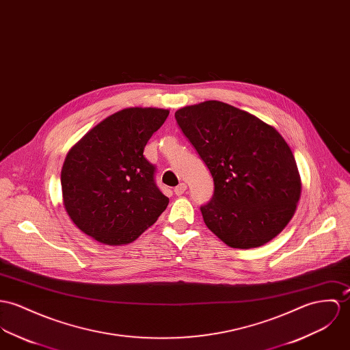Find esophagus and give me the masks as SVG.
<instances>
[{"label":"esophagus","mask_w":350,"mask_h":350,"mask_svg":"<svg viewBox=\"0 0 350 350\" xmlns=\"http://www.w3.org/2000/svg\"><path fill=\"white\" fill-rule=\"evenodd\" d=\"M187 190V186L185 185V183H179L175 189H174V192L178 195V196H180V195H183L185 192Z\"/></svg>","instance_id":"34e87169"}]
</instances>
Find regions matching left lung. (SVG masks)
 Instances as JSON below:
<instances>
[{
    "instance_id": "8db88e82",
    "label": "left lung",
    "mask_w": 350,
    "mask_h": 350,
    "mask_svg": "<svg viewBox=\"0 0 350 350\" xmlns=\"http://www.w3.org/2000/svg\"><path fill=\"white\" fill-rule=\"evenodd\" d=\"M175 118L214 179V195L200 207L206 226L234 249L275 238L293 218L302 189L282 135L218 100L183 107Z\"/></svg>"
}]
</instances>
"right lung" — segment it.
Returning <instances> with one entry per match:
<instances>
[{
  "label": "right lung",
  "instance_id": "obj_1",
  "mask_svg": "<svg viewBox=\"0 0 350 350\" xmlns=\"http://www.w3.org/2000/svg\"><path fill=\"white\" fill-rule=\"evenodd\" d=\"M170 111L129 107L105 118L68 151L63 204L73 224L108 246L128 245L158 221L168 198L154 182L144 147Z\"/></svg>",
  "mask_w": 350,
  "mask_h": 350
}]
</instances>
